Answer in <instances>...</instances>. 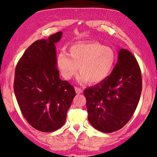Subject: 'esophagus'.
<instances>
[{"mask_svg":"<svg viewBox=\"0 0 157 157\" xmlns=\"http://www.w3.org/2000/svg\"><path fill=\"white\" fill-rule=\"evenodd\" d=\"M75 90L76 94H82V91H82V89L79 88V87H78V86H75Z\"/></svg>","mask_w":157,"mask_h":157,"instance_id":"1","label":"esophagus"}]
</instances>
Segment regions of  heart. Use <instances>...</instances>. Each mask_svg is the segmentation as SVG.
<instances>
[{
  "label": "heart",
  "instance_id": "1",
  "mask_svg": "<svg viewBox=\"0 0 157 157\" xmlns=\"http://www.w3.org/2000/svg\"><path fill=\"white\" fill-rule=\"evenodd\" d=\"M56 61L61 75L66 80L75 75L79 67V82L98 84L104 81L113 70L116 54L99 42H83L71 46L69 55L60 52Z\"/></svg>",
  "mask_w": 157,
  "mask_h": 157
}]
</instances>
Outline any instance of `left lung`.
<instances>
[{
	"mask_svg": "<svg viewBox=\"0 0 157 157\" xmlns=\"http://www.w3.org/2000/svg\"><path fill=\"white\" fill-rule=\"evenodd\" d=\"M141 91L139 63L129 51L121 49L118 62L110 75L84 91L89 123L105 133L121 129L134 114Z\"/></svg>",
	"mask_w": 157,
	"mask_h": 157,
	"instance_id": "8db88e82",
	"label": "left lung"
}]
</instances>
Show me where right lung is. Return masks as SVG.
I'll list each match as a JSON object with an SVG mask.
<instances>
[{"label":"right lung","instance_id":"add662e5","mask_svg":"<svg viewBox=\"0 0 157 157\" xmlns=\"http://www.w3.org/2000/svg\"><path fill=\"white\" fill-rule=\"evenodd\" d=\"M58 32L47 39L34 41L25 50L15 69L14 90L21 113L34 129L57 130L65 123L75 95L74 87L59 78L55 44Z\"/></svg>","mask_w":157,"mask_h":157}]
</instances>
